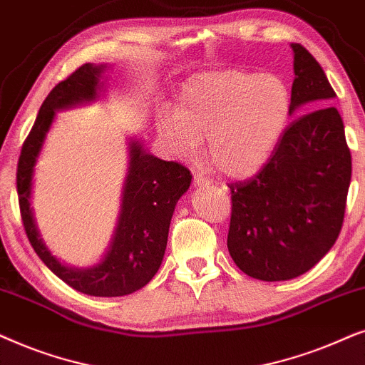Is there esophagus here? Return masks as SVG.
<instances>
[{"instance_id":"1","label":"esophagus","mask_w":365,"mask_h":365,"mask_svg":"<svg viewBox=\"0 0 365 365\" xmlns=\"http://www.w3.org/2000/svg\"><path fill=\"white\" fill-rule=\"evenodd\" d=\"M210 183H212L210 178H207L205 175H202V173L193 175V185L195 187H208Z\"/></svg>"}]
</instances>
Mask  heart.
Segmentation results:
<instances>
[{"mask_svg":"<svg viewBox=\"0 0 365 365\" xmlns=\"http://www.w3.org/2000/svg\"><path fill=\"white\" fill-rule=\"evenodd\" d=\"M292 98L274 73H200L178 95L175 113L162 115L158 133L180 157H193L207 135L213 165L228 177L259 172L287 126Z\"/></svg>","mask_w":365,"mask_h":365,"instance_id":"b5f03b06","label":"heart"}]
</instances>
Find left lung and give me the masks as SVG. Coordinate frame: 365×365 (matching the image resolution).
<instances>
[{
	"label": "left lung",
	"mask_w": 365,
	"mask_h": 365,
	"mask_svg": "<svg viewBox=\"0 0 365 365\" xmlns=\"http://www.w3.org/2000/svg\"><path fill=\"white\" fill-rule=\"evenodd\" d=\"M292 108L305 106L284 130L254 177L230 183L227 247L244 274L290 280L312 269L337 240L346 213L352 160L335 91L317 60L292 43Z\"/></svg>",
	"instance_id": "left-lung-1"
}]
</instances>
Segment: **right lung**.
I'll list each match as a JSON object with an SVG mask.
<instances>
[{"mask_svg": "<svg viewBox=\"0 0 365 365\" xmlns=\"http://www.w3.org/2000/svg\"><path fill=\"white\" fill-rule=\"evenodd\" d=\"M105 71L106 65L85 63L50 91L23 143L16 187L24 230L43 264L78 292L95 297H120L145 287L162 265L170 220L178 198L190 187V170L177 162L153 157L138 140H130L128 172L113 239L100 264L86 269L68 267L51 255L31 208L35 165L56 111L98 98L105 86V81H101Z\"/></svg>", "mask_w": 365, "mask_h": 365, "instance_id": "obj_1", "label": "right lung"}]
</instances>
